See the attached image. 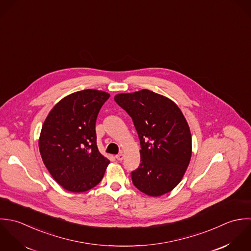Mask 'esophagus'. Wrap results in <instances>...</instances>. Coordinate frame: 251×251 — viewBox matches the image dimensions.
<instances>
[{
	"label": "esophagus",
	"mask_w": 251,
	"mask_h": 251,
	"mask_svg": "<svg viewBox=\"0 0 251 251\" xmlns=\"http://www.w3.org/2000/svg\"><path fill=\"white\" fill-rule=\"evenodd\" d=\"M115 158H116L118 161H122L123 158H124V154H123L122 152H120V153H118L117 155H115Z\"/></svg>",
	"instance_id": "esophagus-1"
}]
</instances>
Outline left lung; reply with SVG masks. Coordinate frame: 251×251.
Masks as SVG:
<instances>
[{
	"label": "left lung",
	"instance_id": "8db88e82",
	"mask_svg": "<svg viewBox=\"0 0 251 251\" xmlns=\"http://www.w3.org/2000/svg\"><path fill=\"white\" fill-rule=\"evenodd\" d=\"M116 103L132 118L141 144V164L131 173L133 184L158 197L181 180L191 158L189 126L173 100L144 89L118 94Z\"/></svg>",
	"mask_w": 251,
	"mask_h": 251
}]
</instances>
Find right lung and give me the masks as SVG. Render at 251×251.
Wrapping results in <instances>:
<instances>
[{"instance_id":"right-lung-1","label":"right lung","mask_w":251,"mask_h":251,"mask_svg":"<svg viewBox=\"0 0 251 251\" xmlns=\"http://www.w3.org/2000/svg\"><path fill=\"white\" fill-rule=\"evenodd\" d=\"M109 94L82 90L60 100L48 115L39 141L43 161L66 190L85 192L99 184L109 161L98 151L96 120Z\"/></svg>"}]
</instances>
